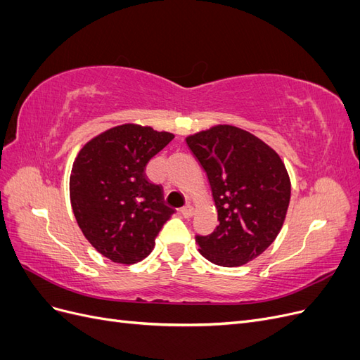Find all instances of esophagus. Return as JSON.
<instances>
[{"mask_svg":"<svg viewBox=\"0 0 360 360\" xmlns=\"http://www.w3.org/2000/svg\"><path fill=\"white\" fill-rule=\"evenodd\" d=\"M180 214L188 219V217H191L193 214V209H192L189 204L184 205V207H181V209H180Z\"/></svg>","mask_w":360,"mask_h":360,"instance_id":"34e87169","label":"esophagus"}]
</instances>
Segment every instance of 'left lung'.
<instances>
[{
  "label": "left lung",
  "instance_id": "obj_1",
  "mask_svg": "<svg viewBox=\"0 0 360 360\" xmlns=\"http://www.w3.org/2000/svg\"><path fill=\"white\" fill-rule=\"evenodd\" d=\"M209 179L219 225L195 236L213 264H246L274 243L284 224L291 184L274 148L234 126H214L186 138Z\"/></svg>",
  "mask_w": 360,
  "mask_h": 360
}]
</instances>
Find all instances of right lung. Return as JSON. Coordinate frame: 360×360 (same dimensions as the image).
I'll return each mask as SVG.
<instances>
[{"label": "right lung", "instance_id": "right-lung-1", "mask_svg": "<svg viewBox=\"0 0 360 360\" xmlns=\"http://www.w3.org/2000/svg\"><path fill=\"white\" fill-rule=\"evenodd\" d=\"M172 138L151 127L122 124L93 138L75 159V217L86 240L114 263L144 259L174 213L163 202L162 186L146 177L148 160Z\"/></svg>", "mask_w": 360, "mask_h": 360}]
</instances>
